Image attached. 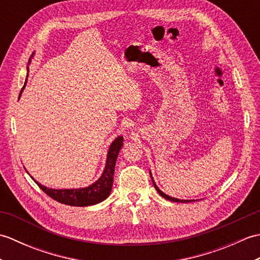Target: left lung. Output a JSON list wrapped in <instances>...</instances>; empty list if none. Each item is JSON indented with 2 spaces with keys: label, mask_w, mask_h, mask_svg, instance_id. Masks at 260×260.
I'll return each instance as SVG.
<instances>
[{
  "label": "left lung",
  "mask_w": 260,
  "mask_h": 260,
  "mask_svg": "<svg viewBox=\"0 0 260 260\" xmlns=\"http://www.w3.org/2000/svg\"><path fill=\"white\" fill-rule=\"evenodd\" d=\"M150 175H151V179H152V182H153V184H154V187H155L156 189V191L158 192V194L161 196V197H163L164 199H167V200H169V201H173V202H182V203H186V202H191V201H194V200H181V199H176V198H172V197H170V196H168V194H165V193L163 192V191H161L158 189V186L156 185V183L155 182H154V180H153V176H152V173H151V171H150Z\"/></svg>",
  "instance_id": "1"
}]
</instances>
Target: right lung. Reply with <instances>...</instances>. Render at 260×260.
<instances>
[{
    "label": "right lung",
    "mask_w": 260,
    "mask_h": 260,
    "mask_svg": "<svg viewBox=\"0 0 260 260\" xmlns=\"http://www.w3.org/2000/svg\"><path fill=\"white\" fill-rule=\"evenodd\" d=\"M33 54H35V52L32 53L31 58L33 57ZM31 58L27 64H30ZM26 69L29 70V67H26ZM25 85H26V80L20 92L19 98L21 97L22 91H23ZM123 142H124L123 136L116 137V139L112 142V144H110L108 148L106 164H105V169L103 171V173L101 176H99V179L93 182V183L90 184L89 186L78 187V189H52V187H48V186L42 185L41 183H39L38 181H36L32 178L27 171L26 172L31 176L32 180L35 181L39 186H40V189L45 193H47L49 197L52 198L53 200L63 204H68V206H73V207L93 206V204L101 203L102 201L105 200V199H107L110 194V192H112L116 159H117L120 148L124 144Z\"/></svg>",
    "instance_id": "obj_1"
}]
</instances>
